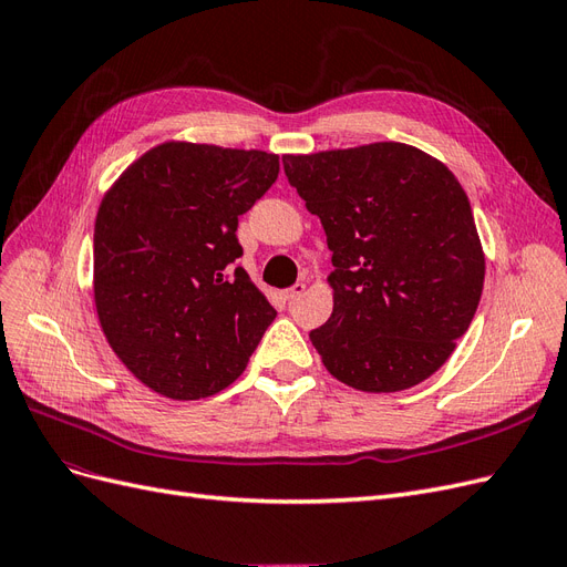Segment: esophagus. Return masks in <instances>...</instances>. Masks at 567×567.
Masks as SVG:
<instances>
[{
    "label": "esophagus",
    "instance_id": "obj_1",
    "mask_svg": "<svg viewBox=\"0 0 567 567\" xmlns=\"http://www.w3.org/2000/svg\"><path fill=\"white\" fill-rule=\"evenodd\" d=\"M305 293V284H296V286H290V288H286V290H281V298L284 300H296V298H300Z\"/></svg>",
    "mask_w": 567,
    "mask_h": 567
}]
</instances>
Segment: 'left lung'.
<instances>
[{"label": "left lung", "mask_w": 567, "mask_h": 567, "mask_svg": "<svg viewBox=\"0 0 567 567\" xmlns=\"http://www.w3.org/2000/svg\"><path fill=\"white\" fill-rule=\"evenodd\" d=\"M333 252V312L310 333L323 367L364 392L433 375L468 331L485 284L466 192L421 148L375 142L284 156Z\"/></svg>", "instance_id": "obj_1"}]
</instances>
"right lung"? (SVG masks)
I'll use <instances>...</instances> for the list:
<instances>
[{
    "label": "right lung",
    "instance_id": "obj_1",
    "mask_svg": "<svg viewBox=\"0 0 567 567\" xmlns=\"http://www.w3.org/2000/svg\"><path fill=\"white\" fill-rule=\"evenodd\" d=\"M279 177V156L165 142L109 188L94 225V305L109 346L169 400L231 385L277 317L244 267L238 217Z\"/></svg>",
    "mask_w": 567,
    "mask_h": 567
}]
</instances>
